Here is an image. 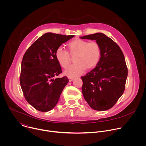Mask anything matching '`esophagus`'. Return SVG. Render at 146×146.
Segmentation results:
<instances>
[{
  "label": "esophagus",
  "instance_id": "obj_1",
  "mask_svg": "<svg viewBox=\"0 0 146 146\" xmlns=\"http://www.w3.org/2000/svg\"><path fill=\"white\" fill-rule=\"evenodd\" d=\"M68 80H69V82H72L73 80H74V78H71V77H68Z\"/></svg>",
  "mask_w": 146,
  "mask_h": 146
}]
</instances>
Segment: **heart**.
I'll list each match as a JSON object with an SVG mask.
<instances>
[{
	"label": "heart",
	"instance_id": "heart-1",
	"mask_svg": "<svg viewBox=\"0 0 146 146\" xmlns=\"http://www.w3.org/2000/svg\"><path fill=\"white\" fill-rule=\"evenodd\" d=\"M67 47L71 55H75L74 61L76 63L71 65L64 71V75L68 77L74 78L80 75L86 69L89 70L94 67L99 60L100 49L96 42H88L76 38L68 43ZM55 57L62 67H68L71 59L67 51L60 47L58 48L55 51Z\"/></svg>",
	"mask_w": 146,
	"mask_h": 146
}]
</instances>
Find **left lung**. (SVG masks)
Instances as JSON below:
<instances>
[{"instance_id": "obj_1", "label": "left lung", "mask_w": 146, "mask_h": 146, "mask_svg": "<svg viewBox=\"0 0 146 146\" xmlns=\"http://www.w3.org/2000/svg\"><path fill=\"white\" fill-rule=\"evenodd\" d=\"M80 38L95 40L100 49L95 68L81 77L83 96L92 109L106 111L115 105L125 89L128 70L124 55L119 46L103 33Z\"/></svg>"}]
</instances>
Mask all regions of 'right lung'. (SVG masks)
Masks as SVG:
<instances>
[{
	"label": "right lung",
	"instance_id": "1",
	"mask_svg": "<svg viewBox=\"0 0 146 146\" xmlns=\"http://www.w3.org/2000/svg\"><path fill=\"white\" fill-rule=\"evenodd\" d=\"M74 36L46 33L29 48L23 57L21 88L27 102L39 111L47 112L55 107L68 82L66 76L54 79L62 72L55 51Z\"/></svg>",
	"mask_w": 146,
	"mask_h": 146
}]
</instances>
